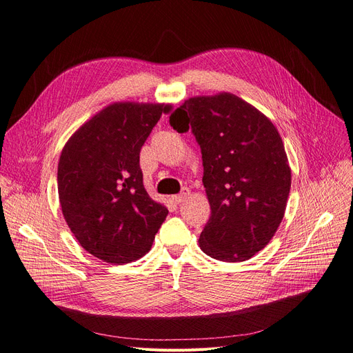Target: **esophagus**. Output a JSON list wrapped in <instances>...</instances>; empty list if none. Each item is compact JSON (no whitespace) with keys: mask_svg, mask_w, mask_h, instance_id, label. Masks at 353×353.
Segmentation results:
<instances>
[{"mask_svg":"<svg viewBox=\"0 0 353 353\" xmlns=\"http://www.w3.org/2000/svg\"><path fill=\"white\" fill-rule=\"evenodd\" d=\"M189 195H190V190L189 189H183V190L179 193V195H174L172 199H173L174 203H181V202H185L189 198Z\"/></svg>","mask_w":353,"mask_h":353,"instance_id":"34e87169","label":"esophagus"}]
</instances>
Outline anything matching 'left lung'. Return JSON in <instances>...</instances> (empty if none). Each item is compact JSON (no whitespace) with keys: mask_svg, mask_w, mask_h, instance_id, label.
<instances>
[{"mask_svg":"<svg viewBox=\"0 0 353 353\" xmlns=\"http://www.w3.org/2000/svg\"><path fill=\"white\" fill-rule=\"evenodd\" d=\"M170 124L180 133L190 126L201 146L211 207L201 249L229 263L252 258L276 234L288 205L292 170L279 130L230 92L186 99Z\"/></svg>","mask_w":353,"mask_h":353,"instance_id":"obj_1","label":"left lung"}]
</instances>
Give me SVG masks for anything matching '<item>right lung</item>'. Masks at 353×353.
<instances>
[{"label": "right lung", "mask_w": 353, "mask_h": 353, "mask_svg": "<svg viewBox=\"0 0 353 353\" xmlns=\"http://www.w3.org/2000/svg\"><path fill=\"white\" fill-rule=\"evenodd\" d=\"M170 104L112 102L63 146L59 199L81 246L105 263L128 264L150 252L168 210L143 188L139 154Z\"/></svg>", "instance_id": "obj_1"}]
</instances>
